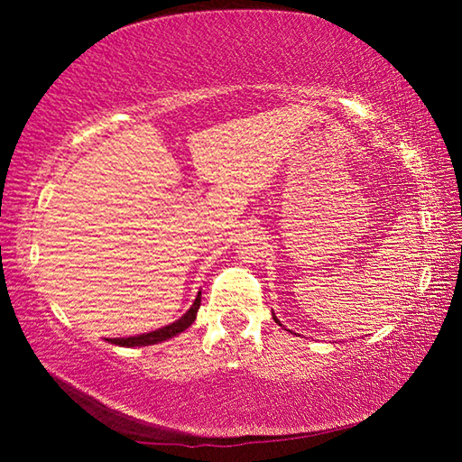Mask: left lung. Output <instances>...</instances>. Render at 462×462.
Segmentation results:
<instances>
[{"mask_svg":"<svg viewBox=\"0 0 462 462\" xmlns=\"http://www.w3.org/2000/svg\"><path fill=\"white\" fill-rule=\"evenodd\" d=\"M273 319H275V322L281 326V322H279V319H277V316H275V314H273Z\"/></svg>","mask_w":462,"mask_h":462,"instance_id":"1","label":"left lung"}]
</instances>
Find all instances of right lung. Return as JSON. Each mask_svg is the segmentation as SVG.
<instances>
[{"label": "right lung", "instance_id": "add662e5", "mask_svg": "<svg viewBox=\"0 0 462 462\" xmlns=\"http://www.w3.org/2000/svg\"><path fill=\"white\" fill-rule=\"evenodd\" d=\"M201 306V291H198V297H195L193 306L185 311V314L175 319L173 324L169 326H162L159 330H152V332H146V334H136V336H128V338H106V342L109 344H116V346H126V348H134V346H151V344H159V342H165L169 338H173V336L181 334L183 330H187L193 322L195 318H198V310Z\"/></svg>", "mask_w": 462, "mask_h": 462}]
</instances>
